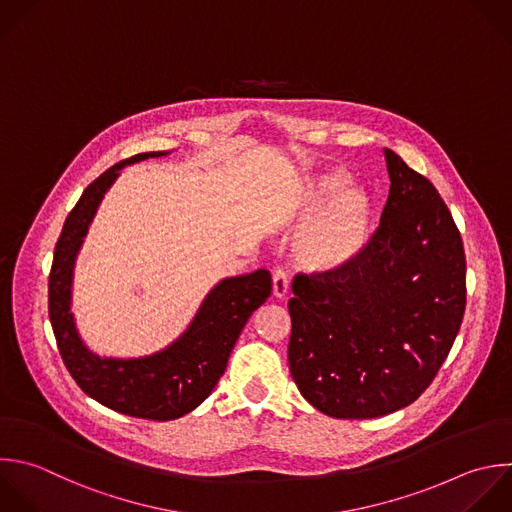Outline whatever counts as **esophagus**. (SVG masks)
Masks as SVG:
<instances>
[{"label": "esophagus", "instance_id": "1", "mask_svg": "<svg viewBox=\"0 0 512 512\" xmlns=\"http://www.w3.org/2000/svg\"><path fill=\"white\" fill-rule=\"evenodd\" d=\"M272 292L276 298H286L288 292H290V278L284 270H274V276H272Z\"/></svg>", "mask_w": 512, "mask_h": 512}]
</instances>
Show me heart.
Listing matches in <instances>:
<instances>
[{
	"mask_svg": "<svg viewBox=\"0 0 512 512\" xmlns=\"http://www.w3.org/2000/svg\"><path fill=\"white\" fill-rule=\"evenodd\" d=\"M346 176L338 170L318 174L308 190V206H322L298 232L294 256L298 264L314 272H334L348 266L366 248L374 208L370 198L346 187Z\"/></svg>",
	"mask_w": 512,
	"mask_h": 512,
	"instance_id": "b5f03b06",
	"label": "heart"
}]
</instances>
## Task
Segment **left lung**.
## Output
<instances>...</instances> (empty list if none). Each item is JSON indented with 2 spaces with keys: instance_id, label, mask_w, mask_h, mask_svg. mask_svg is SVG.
Here are the masks:
<instances>
[{
  "instance_id": "left-lung-1",
  "label": "left lung",
  "mask_w": 512,
  "mask_h": 512,
  "mask_svg": "<svg viewBox=\"0 0 512 512\" xmlns=\"http://www.w3.org/2000/svg\"><path fill=\"white\" fill-rule=\"evenodd\" d=\"M380 226L348 266L298 274L288 362L300 394L332 418H376L434 380L466 306L460 232L436 188L384 148Z\"/></svg>"
}]
</instances>
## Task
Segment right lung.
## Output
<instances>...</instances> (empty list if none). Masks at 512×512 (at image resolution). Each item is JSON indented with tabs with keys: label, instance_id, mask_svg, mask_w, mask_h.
<instances>
[{
	"label": "right lung",
	"instance_id": "right-lung-1",
	"mask_svg": "<svg viewBox=\"0 0 512 512\" xmlns=\"http://www.w3.org/2000/svg\"><path fill=\"white\" fill-rule=\"evenodd\" d=\"M168 154L132 156L84 190L58 238L48 284L50 322L72 378L100 404L148 420L180 418L212 394L242 328L272 292V276L264 268L220 280L206 294L190 326L172 344L148 356H100L84 344L72 314V282L88 228L122 168Z\"/></svg>",
	"mask_w": 512,
	"mask_h": 512
}]
</instances>
